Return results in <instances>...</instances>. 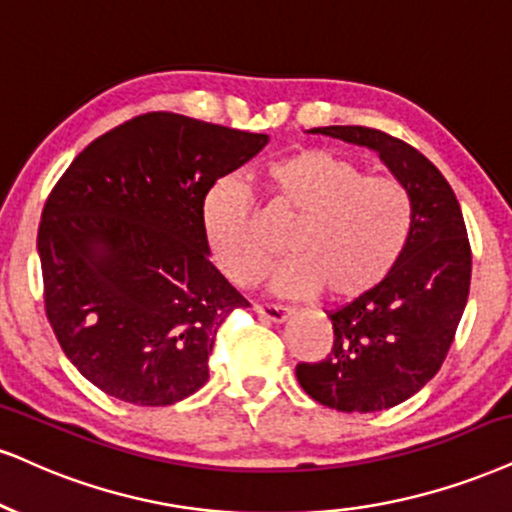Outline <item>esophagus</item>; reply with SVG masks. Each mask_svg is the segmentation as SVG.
<instances>
[{"label": "esophagus", "mask_w": 512, "mask_h": 512, "mask_svg": "<svg viewBox=\"0 0 512 512\" xmlns=\"http://www.w3.org/2000/svg\"><path fill=\"white\" fill-rule=\"evenodd\" d=\"M254 311L261 315V318L266 320H273V323H282V320L289 318V308H282V306H273V304H254Z\"/></svg>", "instance_id": "obj_1"}]
</instances>
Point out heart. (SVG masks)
<instances>
[{
    "label": "heart",
    "mask_w": 512,
    "mask_h": 512,
    "mask_svg": "<svg viewBox=\"0 0 512 512\" xmlns=\"http://www.w3.org/2000/svg\"><path fill=\"white\" fill-rule=\"evenodd\" d=\"M263 194L268 211L296 220L287 239L292 258L275 277L280 294L325 292L334 304L361 299L399 266L413 235L410 189L394 175H368L330 149H299L270 163ZM204 232L213 261L235 285H254L275 261L249 192L235 180L208 192Z\"/></svg>",
    "instance_id": "heart-1"
}]
</instances>
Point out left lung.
Listing matches in <instances>:
<instances>
[{"label": "left lung", "instance_id": "obj_1", "mask_svg": "<svg viewBox=\"0 0 512 512\" xmlns=\"http://www.w3.org/2000/svg\"><path fill=\"white\" fill-rule=\"evenodd\" d=\"M311 132L375 149L410 189L415 220L387 280L327 313L332 351L296 365V380L311 399L344 413L394 408L437 375L468 304L472 251L463 211L439 168L399 137L363 125Z\"/></svg>", "mask_w": 512, "mask_h": 512}]
</instances>
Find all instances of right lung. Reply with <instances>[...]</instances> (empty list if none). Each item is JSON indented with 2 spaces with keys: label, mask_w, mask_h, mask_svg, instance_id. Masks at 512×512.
<instances>
[{
  "label": "right lung",
  "mask_w": 512,
  "mask_h": 512,
  "mask_svg": "<svg viewBox=\"0 0 512 512\" xmlns=\"http://www.w3.org/2000/svg\"><path fill=\"white\" fill-rule=\"evenodd\" d=\"M268 135L151 111L75 156L44 204V311L82 377L135 406L208 380L216 332L249 306L208 261L204 201Z\"/></svg>",
  "instance_id": "obj_1"
}]
</instances>
